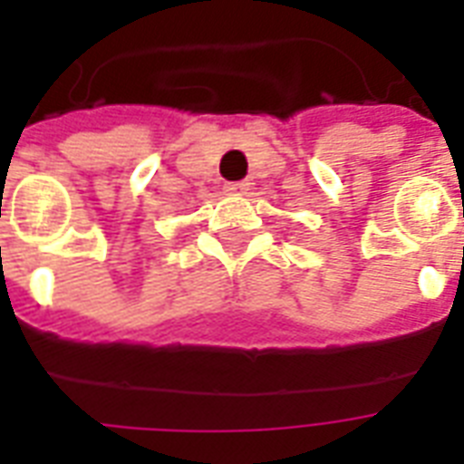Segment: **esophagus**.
Wrapping results in <instances>:
<instances>
[{
	"instance_id": "obj_1",
	"label": "esophagus",
	"mask_w": 464,
	"mask_h": 464,
	"mask_svg": "<svg viewBox=\"0 0 464 464\" xmlns=\"http://www.w3.org/2000/svg\"><path fill=\"white\" fill-rule=\"evenodd\" d=\"M246 189L247 182H228V185H226V192H228V195H243Z\"/></svg>"
}]
</instances>
